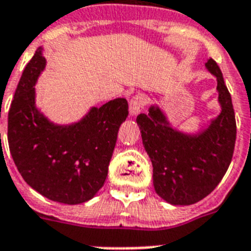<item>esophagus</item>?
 I'll return each mask as SVG.
<instances>
[{
    "mask_svg": "<svg viewBox=\"0 0 251 251\" xmlns=\"http://www.w3.org/2000/svg\"><path fill=\"white\" fill-rule=\"evenodd\" d=\"M146 105V98L142 95V94H138L135 97L131 98L129 105V112L131 116H136L142 111V108Z\"/></svg>",
    "mask_w": 251,
    "mask_h": 251,
    "instance_id": "34e87169",
    "label": "esophagus"
}]
</instances>
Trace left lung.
<instances>
[{
  "label": "left lung",
  "instance_id": "obj_1",
  "mask_svg": "<svg viewBox=\"0 0 251 251\" xmlns=\"http://www.w3.org/2000/svg\"><path fill=\"white\" fill-rule=\"evenodd\" d=\"M205 67L217 77L222 109L206 129L196 134L179 131L158 105L136 117L153 166L154 191L172 205H192L213 192L233 156L236 120L231 94L215 60L209 59Z\"/></svg>",
  "mask_w": 251,
  "mask_h": 251
}]
</instances>
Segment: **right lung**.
<instances>
[{
    "label": "right lung",
    "instance_id": "add662e5",
    "mask_svg": "<svg viewBox=\"0 0 251 251\" xmlns=\"http://www.w3.org/2000/svg\"><path fill=\"white\" fill-rule=\"evenodd\" d=\"M45 67L38 48L10 105V152L26 184L42 196L68 205L86 202L104 184L120 126L129 115L127 100L117 98L75 124L56 125L36 107L34 85Z\"/></svg>",
    "mask_w": 251,
    "mask_h": 251
}]
</instances>
